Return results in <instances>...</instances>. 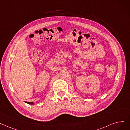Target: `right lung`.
<instances>
[{
  "label": "right lung",
  "mask_w": 130,
  "mask_h": 130,
  "mask_svg": "<svg viewBox=\"0 0 130 130\" xmlns=\"http://www.w3.org/2000/svg\"><path fill=\"white\" fill-rule=\"evenodd\" d=\"M27 104H29L30 105H34L35 104V103H34L33 102H26Z\"/></svg>",
  "instance_id": "1"
}]
</instances>
